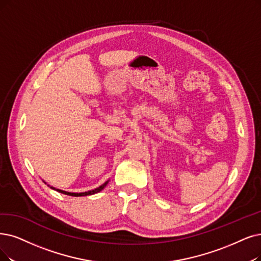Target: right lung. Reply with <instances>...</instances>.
<instances>
[{
    "label": "right lung",
    "instance_id": "obj_1",
    "mask_svg": "<svg viewBox=\"0 0 261 261\" xmlns=\"http://www.w3.org/2000/svg\"><path fill=\"white\" fill-rule=\"evenodd\" d=\"M107 183L108 182H106V183H103L102 185H100L99 187H97V189H95V190H92V191H89V192H85V193H68V192H64V191H61V190H56L55 187H52V186H50L52 190H56V191H58L59 193H62V194H65V195H68V196H75V197H79V196H88V195H93V194H95V193H98V192H100L103 187H105L106 185H107ZM49 186V185H48Z\"/></svg>",
    "mask_w": 261,
    "mask_h": 261
}]
</instances>
